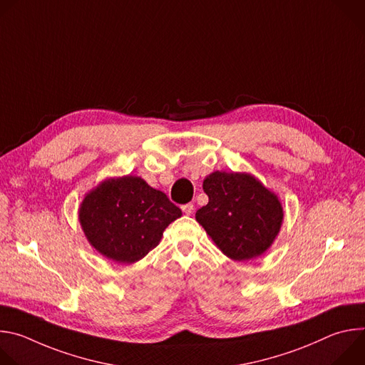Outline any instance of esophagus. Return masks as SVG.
<instances>
[{"instance_id":"obj_1","label":"esophagus","mask_w":365,"mask_h":365,"mask_svg":"<svg viewBox=\"0 0 365 365\" xmlns=\"http://www.w3.org/2000/svg\"><path fill=\"white\" fill-rule=\"evenodd\" d=\"M193 210H195L193 203H186V205H183V206H182V211H183L186 215H190V214L193 212Z\"/></svg>"}]
</instances>
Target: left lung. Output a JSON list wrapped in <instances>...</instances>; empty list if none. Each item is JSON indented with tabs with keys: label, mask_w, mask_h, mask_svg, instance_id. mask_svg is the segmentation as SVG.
Segmentation results:
<instances>
[{
	"label": "left lung",
	"mask_w": 365,
	"mask_h": 365,
	"mask_svg": "<svg viewBox=\"0 0 365 365\" xmlns=\"http://www.w3.org/2000/svg\"><path fill=\"white\" fill-rule=\"evenodd\" d=\"M202 187L210 202L196 211V221L227 257L242 262L273 244L283 210L277 196L255 178L214 172Z\"/></svg>",
	"instance_id": "1"
}]
</instances>
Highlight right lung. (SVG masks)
Listing matches in <instances>:
<instances>
[{
  "label": "right lung",
  "instance_id": "1",
  "mask_svg": "<svg viewBox=\"0 0 365 365\" xmlns=\"http://www.w3.org/2000/svg\"><path fill=\"white\" fill-rule=\"evenodd\" d=\"M180 217L182 211L166 193L135 176L102 182L86 195L79 210L92 247L124 264L145 257L160 242L166 227Z\"/></svg>",
  "mask_w": 365,
  "mask_h": 365
}]
</instances>
